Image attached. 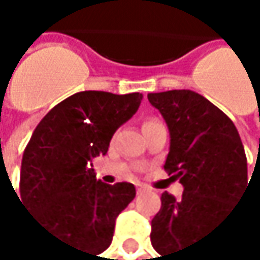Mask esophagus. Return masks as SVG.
Segmentation results:
<instances>
[{"label": "esophagus", "mask_w": 260, "mask_h": 260, "mask_svg": "<svg viewBox=\"0 0 260 260\" xmlns=\"http://www.w3.org/2000/svg\"><path fill=\"white\" fill-rule=\"evenodd\" d=\"M145 192H146V188H145V187H142V185L137 187V193H139V195H142V193H145Z\"/></svg>", "instance_id": "1"}]
</instances>
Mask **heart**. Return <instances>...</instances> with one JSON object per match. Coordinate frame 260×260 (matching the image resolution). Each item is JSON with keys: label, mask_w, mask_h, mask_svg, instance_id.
I'll list each match as a JSON object with an SVG mask.
<instances>
[{"label": "heart", "mask_w": 260, "mask_h": 260, "mask_svg": "<svg viewBox=\"0 0 260 260\" xmlns=\"http://www.w3.org/2000/svg\"><path fill=\"white\" fill-rule=\"evenodd\" d=\"M151 121H156V120H148L146 123H151ZM146 123H145V124H146Z\"/></svg>", "instance_id": "heart-1"}]
</instances>
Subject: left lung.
Returning <instances> with one entry per match:
<instances>
[{"mask_svg":"<svg viewBox=\"0 0 260 260\" xmlns=\"http://www.w3.org/2000/svg\"><path fill=\"white\" fill-rule=\"evenodd\" d=\"M148 100L170 131L164 168L184 185L181 200L162 193L160 211L151 221V245L160 259L170 260L164 256H181L200 243L242 198L246 156L231 118L200 93L168 90L148 93Z\"/></svg>","mask_w":260,"mask_h":260,"instance_id":"8db88e82","label":"left lung"}]
</instances>
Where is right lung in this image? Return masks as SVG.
<instances>
[{
  "label": "right lung",
  "instance_id": "1",
  "mask_svg": "<svg viewBox=\"0 0 260 260\" xmlns=\"http://www.w3.org/2000/svg\"><path fill=\"white\" fill-rule=\"evenodd\" d=\"M142 93L85 90L49 111L24 148L20 195L24 207L56 239L90 256L114 237L115 220L136 197L129 182L96 181L92 160L104 156L117 129L140 106Z\"/></svg>",
  "mask_w": 260,
  "mask_h": 260
}]
</instances>
